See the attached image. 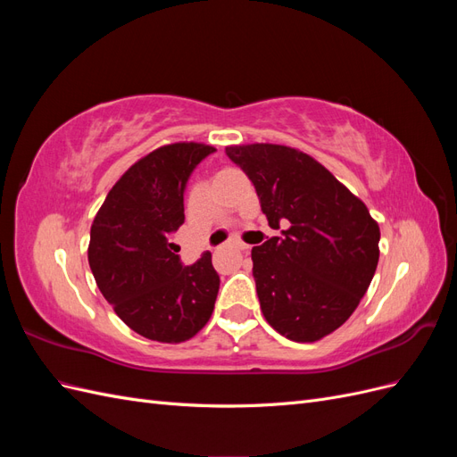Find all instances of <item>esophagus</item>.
<instances>
[{
    "label": "esophagus",
    "instance_id": "esophagus-1",
    "mask_svg": "<svg viewBox=\"0 0 457 457\" xmlns=\"http://www.w3.org/2000/svg\"><path fill=\"white\" fill-rule=\"evenodd\" d=\"M232 245H234V247H238V250H240V252H245V250H247V247H250V245H247V244H244V242H240V240H234V242H232Z\"/></svg>",
    "mask_w": 457,
    "mask_h": 457
}]
</instances>
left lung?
<instances>
[{
  "instance_id": "8db88e82",
  "label": "left lung",
  "mask_w": 457,
  "mask_h": 457,
  "mask_svg": "<svg viewBox=\"0 0 457 457\" xmlns=\"http://www.w3.org/2000/svg\"><path fill=\"white\" fill-rule=\"evenodd\" d=\"M227 156L250 177L278 237L252 250L262 316L280 336L312 343L349 320L379 261L366 204L322 163L284 145H237Z\"/></svg>"
}]
</instances>
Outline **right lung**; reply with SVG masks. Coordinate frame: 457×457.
Wrapping results in <instances>:
<instances>
[{"label":"right lung","instance_id":"add662e5","mask_svg":"<svg viewBox=\"0 0 457 457\" xmlns=\"http://www.w3.org/2000/svg\"><path fill=\"white\" fill-rule=\"evenodd\" d=\"M215 148L165 145L135 162L108 192L91 225L87 259L104 299L137 334L183 343L207 324L219 274L205 252L183 267L173 232L185 223V188Z\"/></svg>","mask_w":457,"mask_h":457}]
</instances>
